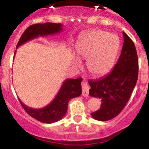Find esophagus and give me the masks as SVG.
<instances>
[{
  "label": "esophagus",
  "instance_id": "34e87169",
  "mask_svg": "<svg viewBox=\"0 0 149 149\" xmlns=\"http://www.w3.org/2000/svg\"><path fill=\"white\" fill-rule=\"evenodd\" d=\"M82 86V96L83 97H88V91H89V86H88L85 81H83L81 84Z\"/></svg>",
  "mask_w": 149,
  "mask_h": 149
}]
</instances>
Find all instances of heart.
<instances>
[{"label":"heart","mask_w":149,"mask_h":149,"mask_svg":"<svg viewBox=\"0 0 149 149\" xmlns=\"http://www.w3.org/2000/svg\"><path fill=\"white\" fill-rule=\"evenodd\" d=\"M119 49V40L113 34H108L101 30L86 33L76 47L79 58L87 60L86 67L94 76H104L113 65ZM73 65L79 67L81 61L74 57Z\"/></svg>","instance_id":"1"}]
</instances>
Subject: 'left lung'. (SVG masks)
<instances>
[{"label":"left lung","instance_id":"obj_1","mask_svg":"<svg viewBox=\"0 0 149 149\" xmlns=\"http://www.w3.org/2000/svg\"><path fill=\"white\" fill-rule=\"evenodd\" d=\"M124 42L120 56L112 72L96 81L89 80V95L102 100L101 107L91 113L94 119L107 121L118 116L125 107L139 75V59L131 39L123 32Z\"/></svg>","mask_w":149,"mask_h":149}]
</instances>
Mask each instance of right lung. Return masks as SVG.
Returning <instances> with one entry per match:
<instances>
[{
  "mask_svg": "<svg viewBox=\"0 0 149 149\" xmlns=\"http://www.w3.org/2000/svg\"><path fill=\"white\" fill-rule=\"evenodd\" d=\"M62 30L63 25L61 24L47 22L31 25L23 33L16 45V48L29 40L37 38L40 36L45 37L52 35L60 33ZM81 78L76 79H66L52 102L41 109L30 108L25 105L20 100H19L24 110L34 119L45 123H55L65 116L69 100L74 97H79L81 94Z\"/></svg>",
  "mask_w": 149,
  "mask_h": 149,
  "instance_id": "right-lung-1",
  "label": "right lung"
}]
</instances>
